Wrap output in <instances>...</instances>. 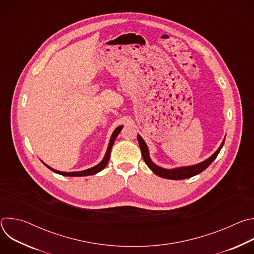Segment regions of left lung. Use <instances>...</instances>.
Here are the masks:
<instances>
[{
  "label": "left lung",
  "instance_id": "1",
  "mask_svg": "<svg viewBox=\"0 0 254 254\" xmlns=\"http://www.w3.org/2000/svg\"><path fill=\"white\" fill-rule=\"evenodd\" d=\"M137 140H138V144H139V148L141 151V155L143 158L144 163L148 165V167L159 177L165 178V179H170V180H183V179H188L191 178L195 175L200 174L201 172H203L205 169H207L210 164L216 159V157L218 156L220 150L222 149L223 144H224V140L222 141L221 146L219 147V149L217 150L210 158H208L207 160H205L204 162L197 164V165H193V166H188V167H181V168H176V169H172V170H168V169H163L157 165H155L149 155V149L148 146L144 142V140L142 139V137L137 134Z\"/></svg>",
  "mask_w": 254,
  "mask_h": 254
}]
</instances>
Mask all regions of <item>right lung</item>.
Masks as SVG:
<instances>
[{
	"instance_id": "obj_1",
	"label": "right lung",
	"mask_w": 254,
	"mask_h": 254,
	"mask_svg": "<svg viewBox=\"0 0 254 254\" xmlns=\"http://www.w3.org/2000/svg\"><path fill=\"white\" fill-rule=\"evenodd\" d=\"M123 128V126H120L119 127H117L111 137V140H110V143H108V147H107V151L105 153V156L103 158V160L95 167L93 168H90V169H87V170H84V171H80V172H60V171H57V170H54L52 168H50L49 166H47L45 164V166L47 168H49L51 171H53L54 173L56 174H59V175H62V176H68V177H82V176H90V175H94L98 172H100L101 170H103L105 168V166L107 165L108 161H110V158H111V151H112V148L114 146V142L117 138V136L119 135V133L121 132Z\"/></svg>"
}]
</instances>
